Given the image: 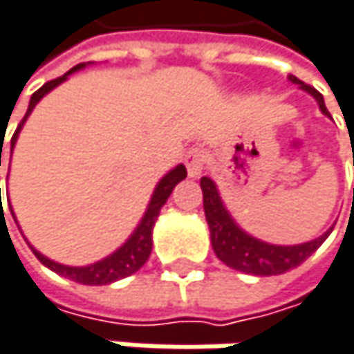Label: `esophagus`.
I'll return each instance as SVG.
<instances>
[{"label": "esophagus", "instance_id": "obj_1", "mask_svg": "<svg viewBox=\"0 0 354 354\" xmlns=\"http://www.w3.org/2000/svg\"><path fill=\"white\" fill-rule=\"evenodd\" d=\"M185 165H187V175L189 177H199L201 171H203V165H205V153H203V149L195 147V149L187 151Z\"/></svg>", "mask_w": 354, "mask_h": 354}]
</instances>
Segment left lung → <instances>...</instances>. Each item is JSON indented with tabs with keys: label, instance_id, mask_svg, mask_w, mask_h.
<instances>
[{
	"label": "left lung",
	"instance_id": "8db88e82",
	"mask_svg": "<svg viewBox=\"0 0 354 354\" xmlns=\"http://www.w3.org/2000/svg\"><path fill=\"white\" fill-rule=\"evenodd\" d=\"M288 78L292 84H298V88L308 92L315 98L320 113L330 116L324 106V98L318 90L304 84L292 74ZM201 191H203V209H205V219L209 225V238H212L215 256L225 266L245 272V274H254V276L284 274L302 264L306 258H310L333 232L330 227L316 240L296 243V245L268 243V241L250 236L234 221V217L225 209L223 199L219 197V189L212 177H201Z\"/></svg>",
	"mask_w": 354,
	"mask_h": 354
}]
</instances>
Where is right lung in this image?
<instances>
[{"label":"right lung","instance_id":"obj_1","mask_svg":"<svg viewBox=\"0 0 354 354\" xmlns=\"http://www.w3.org/2000/svg\"><path fill=\"white\" fill-rule=\"evenodd\" d=\"M86 66H88V64H78V66H74V68H72V70H68L64 76L56 78V80L46 82L41 88L36 90V92L32 94V98H30V106H28V113H26V116L21 118V122L17 124V129H15V133H13L12 153H13L15 142H17V137H19V131L24 129V124H26L28 116L32 114L34 109H36V104H38L39 100H41L48 92H52L56 86H60L62 82H66L70 74H74V72H78V70H82V68H86ZM1 147H3V145H1ZM0 167H1V149H0ZM185 177H187V169H185V165H177V167H173L167 175H163V177H161V181L157 183L155 191H153V195H151V201H149V205H147V212H145V215L140 217L139 225H137V227H135V232L129 236V240L124 241L118 250H114L113 254H109L106 258H102V260H98V262H94V264H88V266L58 264V262L50 260L48 256L39 254L38 250H36L30 241L26 240V236H24V240L28 241L30 250L34 252V256L38 258L41 264L46 266V268H50L52 272H56V274L64 276V278H70V280H74V282H78V284H88V286H102V284L116 282V280H120V278H127V276L135 274V272L140 270V268L145 266V262L149 260L151 250H153V227H155V221H157V217H159V214H161V207L167 203L169 195H171L173 189H175V185H177L179 181H183ZM8 203H10V197H8ZM10 209H12V205H10ZM12 215H13V219H15L13 209H12ZM15 223H17V219H15ZM17 227H19V225H17ZM19 232H21V230H19Z\"/></svg>","mask_w":354,"mask_h":354}]
</instances>
